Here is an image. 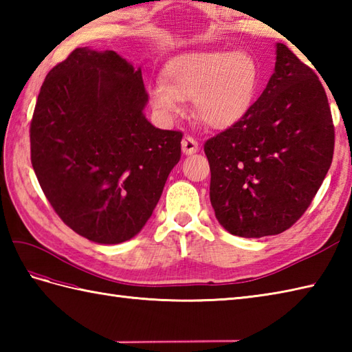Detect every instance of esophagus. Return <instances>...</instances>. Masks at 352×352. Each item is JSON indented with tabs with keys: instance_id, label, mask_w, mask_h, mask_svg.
I'll return each mask as SVG.
<instances>
[{
	"instance_id": "esophagus-1",
	"label": "esophagus",
	"mask_w": 352,
	"mask_h": 352,
	"mask_svg": "<svg viewBox=\"0 0 352 352\" xmlns=\"http://www.w3.org/2000/svg\"><path fill=\"white\" fill-rule=\"evenodd\" d=\"M182 148L184 154H193L198 151V142L193 139L192 136H184L182 140Z\"/></svg>"
}]
</instances>
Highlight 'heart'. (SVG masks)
Listing matches in <instances>:
<instances>
[{
  "label": "heart",
  "mask_w": 352,
  "mask_h": 352,
  "mask_svg": "<svg viewBox=\"0 0 352 352\" xmlns=\"http://www.w3.org/2000/svg\"><path fill=\"white\" fill-rule=\"evenodd\" d=\"M260 68L248 51L208 50L177 56L163 69V83L149 89V101L162 118L182 113V101L212 129H227L248 113L256 100Z\"/></svg>",
  "instance_id": "b5f03b06"
}]
</instances>
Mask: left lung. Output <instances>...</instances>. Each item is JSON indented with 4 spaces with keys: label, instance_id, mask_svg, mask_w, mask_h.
<instances>
[{
    "label": "left lung",
    "instance_id": "left-lung-1",
    "mask_svg": "<svg viewBox=\"0 0 352 352\" xmlns=\"http://www.w3.org/2000/svg\"><path fill=\"white\" fill-rule=\"evenodd\" d=\"M334 125L318 76L276 43L275 72L241 121L208 139L216 219L241 237L280 234L307 210L333 162Z\"/></svg>",
    "mask_w": 352,
    "mask_h": 352
}]
</instances>
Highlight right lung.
Listing matches in <instances>:
<instances>
[{"label": "right lung", "mask_w": 352, "mask_h": 352, "mask_svg": "<svg viewBox=\"0 0 352 352\" xmlns=\"http://www.w3.org/2000/svg\"><path fill=\"white\" fill-rule=\"evenodd\" d=\"M140 68L118 52L76 48L45 77L30 124L37 182L66 226L115 245L144 228L182 157V131L144 115Z\"/></svg>", "instance_id": "obj_1"}]
</instances>
